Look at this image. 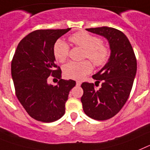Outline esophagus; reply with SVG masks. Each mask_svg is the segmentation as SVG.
Returning a JSON list of instances; mask_svg holds the SVG:
<instances>
[{
  "mask_svg": "<svg viewBox=\"0 0 150 150\" xmlns=\"http://www.w3.org/2000/svg\"><path fill=\"white\" fill-rule=\"evenodd\" d=\"M81 84V81H76V85L77 86H80Z\"/></svg>",
  "mask_w": 150,
  "mask_h": 150,
  "instance_id": "esophagus-1",
  "label": "esophagus"
}]
</instances>
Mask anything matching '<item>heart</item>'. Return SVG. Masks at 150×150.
I'll return each instance as SVG.
<instances>
[{"label": "heart", "instance_id": "1", "mask_svg": "<svg viewBox=\"0 0 150 150\" xmlns=\"http://www.w3.org/2000/svg\"><path fill=\"white\" fill-rule=\"evenodd\" d=\"M71 42L84 50V58H88L96 66H103L109 57V49L100 39L85 32H80L69 37ZM69 53V46L65 41L58 40L53 47V53L59 62L66 60ZM93 66L88 60L70 62L63 67V74L68 79L81 80L91 73Z\"/></svg>", "mask_w": 150, "mask_h": 150}]
</instances>
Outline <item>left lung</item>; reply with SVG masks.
Wrapping results in <instances>:
<instances>
[{"instance_id": "1", "label": "left lung", "mask_w": 150, "mask_h": 150, "mask_svg": "<svg viewBox=\"0 0 150 150\" xmlns=\"http://www.w3.org/2000/svg\"><path fill=\"white\" fill-rule=\"evenodd\" d=\"M86 30L106 38L111 53L107 63L92 76L98 84L102 81L101 88L96 90L93 83H82L81 101L88 116L107 120L120 111L129 97L137 72L136 57L129 40L119 30L106 26Z\"/></svg>"}]
</instances>
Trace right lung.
<instances>
[{"label":"right lung","mask_w":150,"mask_h":150,"mask_svg":"<svg viewBox=\"0 0 150 150\" xmlns=\"http://www.w3.org/2000/svg\"><path fill=\"white\" fill-rule=\"evenodd\" d=\"M66 29H41L20 41L11 62L16 95L30 116L39 122H53L65 114L73 80L61 79L60 68L55 63L53 47ZM59 79L57 86L48 83L49 77Z\"/></svg>","instance_id":"1"}]
</instances>
